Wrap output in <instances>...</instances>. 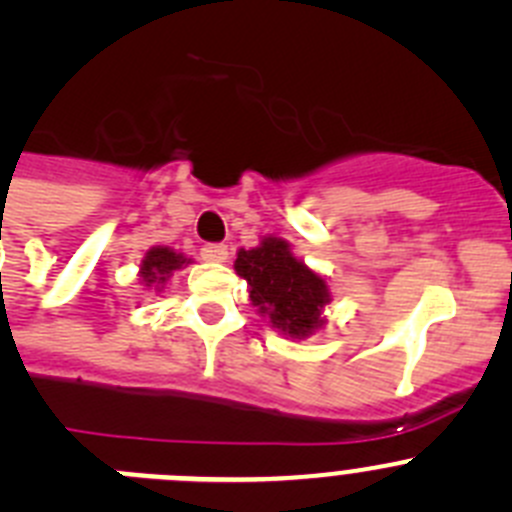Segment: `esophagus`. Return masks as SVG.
Returning a JSON list of instances; mask_svg holds the SVG:
<instances>
[{
	"mask_svg": "<svg viewBox=\"0 0 512 512\" xmlns=\"http://www.w3.org/2000/svg\"><path fill=\"white\" fill-rule=\"evenodd\" d=\"M229 257L227 245H217V242H209L202 247V260L207 262H224Z\"/></svg>",
	"mask_w": 512,
	"mask_h": 512,
	"instance_id": "esophagus-1",
	"label": "esophagus"
}]
</instances>
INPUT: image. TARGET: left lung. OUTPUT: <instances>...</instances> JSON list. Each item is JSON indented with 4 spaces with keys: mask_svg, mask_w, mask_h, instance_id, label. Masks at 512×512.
Listing matches in <instances>:
<instances>
[{
    "mask_svg": "<svg viewBox=\"0 0 512 512\" xmlns=\"http://www.w3.org/2000/svg\"><path fill=\"white\" fill-rule=\"evenodd\" d=\"M234 270L250 285L252 305L285 336L305 338L323 323L321 310L331 300L326 280L293 257L285 240L267 237L260 247L240 250Z\"/></svg>",
    "mask_w": 512,
    "mask_h": 512,
    "instance_id": "1",
    "label": "left lung"
}]
</instances>
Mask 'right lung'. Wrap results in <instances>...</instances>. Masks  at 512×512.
Listing matches in <instances>:
<instances>
[{
    "instance_id": "1",
    "label": "right lung",
    "mask_w": 512,
    "mask_h": 512,
    "mask_svg": "<svg viewBox=\"0 0 512 512\" xmlns=\"http://www.w3.org/2000/svg\"><path fill=\"white\" fill-rule=\"evenodd\" d=\"M181 265H186L184 255H176L169 247H151V250L146 252V257H143L141 278L148 288L156 285V290H161V285L169 278V272L179 270Z\"/></svg>"
}]
</instances>
